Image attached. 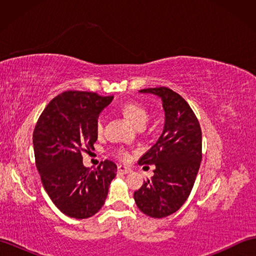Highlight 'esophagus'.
Returning a JSON list of instances; mask_svg holds the SVG:
<instances>
[{"label":"esophagus","instance_id":"obj_1","mask_svg":"<svg viewBox=\"0 0 256 256\" xmlns=\"http://www.w3.org/2000/svg\"><path fill=\"white\" fill-rule=\"evenodd\" d=\"M118 172H120V174H128V172H132V170L130 167H126V166H123V165H120V166H118Z\"/></svg>","mask_w":256,"mask_h":256}]
</instances>
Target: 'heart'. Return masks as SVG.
Segmentation results:
<instances>
[{
  "label": "heart",
  "mask_w": 256,
  "mask_h": 256,
  "mask_svg": "<svg viewBox=\"0 0 256 256\" xmlns=\"http://www.w3.org/2000/svg\"><path fill=\"white\" fill-rule=\"evenodd\" d=\"M118 111L121 112L122 116L128 120V121L134 125L135 128L140 130L145 128L146 123L148 121L150 113L143 104H140L138 102L134 101H128L125 102L120 106ZM103 130H104V122H103L102 118H99L96 121V135H101L103 133ZM118 156L122 160H128V153L125 150H118Z\"/></svg>",
  "instance_id": "obj_1"
}]
</instances>
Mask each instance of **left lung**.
Wrapping results in <instances>:
<instances>
[{
	"label": "left lung",
	"instance_id": "1",
	"mask_svg": "<svg viewBox=\"0 0 256 256\" xmlns=\"http://www.w3.org/2000/svg\"><path fill=\"white\" fill-rule=\"evenodd\" d=\"M140 92L160 98L165 125L158 140L138 160L140 165H155V170L134 192V200L143 214L164 218L180 208L192 192L202 157L201 128L192 108L175 91L160 86Z\"/></svg>",
	"mask_w": 256,
	"mask_h": 256
}]
</instances>
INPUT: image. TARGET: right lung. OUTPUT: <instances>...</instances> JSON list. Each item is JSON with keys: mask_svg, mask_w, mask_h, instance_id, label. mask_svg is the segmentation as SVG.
<instances>
[{"mask_svg": "<svg viewBox=\"0 0 256 256\" xmlns=\"http://www.w3.org/2000/svg\"><path fill=\"white\" fill-rule=\"evenodd\" d=\"M113 96L66 91L48 103L32 133L35 162L46 192L62 214L86 219L102 206L116 165L106 160L94 170L84 166L82 152L94 150L96 121Z\"/></svg>", "mask_w": 256, "mask_h": 256, "instance_id": "obj_1", "label": "right lung"}]
</instances>
